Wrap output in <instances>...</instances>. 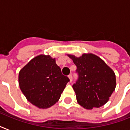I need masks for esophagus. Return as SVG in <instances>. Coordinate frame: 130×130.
Wrapping results in <instances>:
<instances>
[{
	"label": "esophagus",
	"mask_w": 130,
	"mask_h": 130,
	"mask_svg": "<svg viewBox=\"0 0 130 130\" xmlns=\"http://www.w3.org/2000/svg\"><path fill=\"white\" fill-rule=\"evenodd\" d=\"M68 77H69V81H70V82H72V79H73V77H72V75H71V74L69 75H68Z\"/></svg>",
	"instance_id": "34e87169"
}]
</instances>
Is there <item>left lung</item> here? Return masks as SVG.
<instances>
[{
    "label": "left lung",
    "mask_w": 130,
    "mask_h": 130,
    "mask_svg": "<svg viewBox=\"0 0 130 130\" xmlns=\"http://www.w3.org/2000/svg\"><path fill=\"white\" fill-rule=\"evenodd\" d=\"M76 67L78 79L73 85L77 103L87 109L102 107L109 101L116 87L114 71L98 56L68 55Z\"/></svg>",
    "instance_id": "8db88e82"
}]
</instances>
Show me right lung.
Returning a JSON list of instances; mask_svg holds the SVG:
<instances>
[{
    "label": "right lung",
    "instance_id": "obj_1",
    "mask_svg": "<svg viewBox=\"0 0 130 130\" xmlns=\"http://www.w3.org/2000/svg\"><path fill=\"white\" fill-rule=\"evenodd\" d=\"M69 82L61 73L55 59L40 55L32 59L19 73V85L29 102L47 109L58 102Z\"/></svg>",
    "mask_w": 130,
    "mask_h": 130
}]
</instances>
